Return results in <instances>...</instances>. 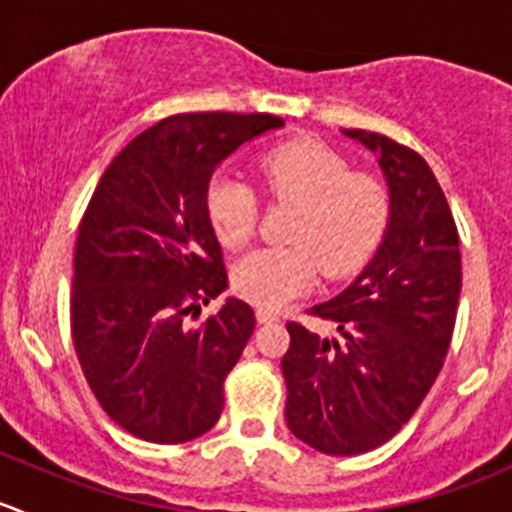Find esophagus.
Segmentation results:
<instances>
[{
	"label": "esophagus",
	"instance_id": "1",
	"mask_svg": "<svg viewBox=\"0 0 512 512\" xmlns=\"http://www.w3.org/2000/svg\"><path fill=\"white\" fill-rule=\"evenodd\" d=\"M277 319H280V314H277L275 309L257 307V322L260 324H272V322H277Z\"/></svg>",
	"mask_w": 512,
	"mask_h": 512
}]
</instances>
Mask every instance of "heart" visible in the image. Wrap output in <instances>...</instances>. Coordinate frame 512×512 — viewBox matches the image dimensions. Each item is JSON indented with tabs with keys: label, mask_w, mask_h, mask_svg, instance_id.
Here are the masks:
<instances>
[{
	"label": "heart",
	"mask_w": 512,
	"mask_h": 512,
	"mask_svg": "<svg viewBox=\"0 0 512 512\" xmlns=\"http://www.w3.org/2000/svg\"><path fill=\"white\" fill-rule=\"evenodd\" d=\"M260 190L277 203L297 205L287 247H265L235 262L232 287L260 307H282L317 280L359 270L386 232L391 195L369 170L317 138H294L255 160ZM205 215L218 242L240 250L257 227V195L232 175H213L205 188Z\"/></svg>",
	"instance_id": "obj_1"
}]
</instances>
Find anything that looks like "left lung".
I'll return each mask as SVG.
<instances>
[{
	"label": "left lung",
	"instance_id": "obj_1",
	"mask_svg": "<svg viewBox=\"0 0 512 512\" xmlns=\"http://www.w3.org/2000/svg\"><path fill=\"white\" fill-rule=\"evenodd\" d=\"M342 133L379 156L391 213L361 275L309 309L339 337L287 324V426L327 456L374 451L416 414L446 359L461 297L458 230L426 160L381 133Z\"/></svg>",
	"mask_w": 512,
	"mask_h": 512
}]
</instances>
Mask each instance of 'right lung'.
Segmentation results:
<instances>
[{"label": "right lung", "mask_w": 512, "mask_h": 512, "mask_svg": "<svg viewBox=\"0 0 512 512\" xmlns=\"http://www.w3.org/2000/svg\"><path fill=\"white\" fill-rule=\"evenodd\" d=\"M285 121L178 113L133 138L98 180L79 225L71 337L108 416L148 443L203 436L255 329L242 299L190 324L227 287L205 188L232 151Z\"/></svg>", "instance_id": "1"}]
</instances>
